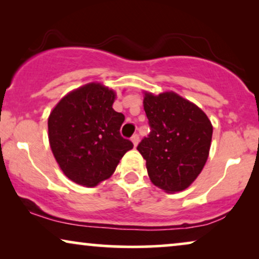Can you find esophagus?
<instances>
[{
	"label": "esophagus",
	"instance_id": "obj_1",
	"mask_svg": "<svg viewBox=\"0 0 259 259\" xmlns=\"http://www.w3.org/2000/svg\"><path fill=\"white\" fill-rule=\"evenodd\" d=\"M131 141H132V143H133V146L137 147L138 143H139V136H138V134H134V136L131 138Z\"/></svg>",
	"mask_w": 259,
	"mask_h": 259
}]
</instances>
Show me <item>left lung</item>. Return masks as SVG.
<instances>
[{
    "label": "left lung",
    "instance_id": "left-lung-1",
    "mask_svg": "<svg viewBox=\"0 0 259 259\" xmlns=\"http://www.w3.org/2000/svg\"><path fill=\"white\" fill-rule=\"evenodd\" d=\"M151 126L137 150L146 160L151 182L166 193L186 190L203 171L213 126L203 109L176 92L155 95L144 91Z\"/></svg>",
    "mask_w": 259,
    "mask_h": 259
}]
</instances>
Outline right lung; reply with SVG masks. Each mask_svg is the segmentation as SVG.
Wrapping results in <instances>:
<instances>
[{"mask_svg": "<svg viewBox=\"0 0 259 259\" xmlns=\"http://www.w3.org/2000/svg\"><path fill=\"white\" fill-rule=\"evenodd\" d=\"M115 91L90 82L67 93L48 116L53 155L67 178L94 187L114 173L133 144L120 136L125 116L113 109Z\"/></svg>", "mask_w": 259, "mask_h": 259, "instance_id": "obj_1", "label": "right lung"}]
</instances>
